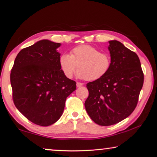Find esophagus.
Here are the masks:
<instances>
[{
	"mask_svg": "<svg viewBox=\"0 0 157 157\" xmlns=\"http://www.w3.org/2000/svg\"><path fill=\"white\" fill-rule=\"evenodd\" d=\"M76 85H77V87H80L83 85V84H82V83H80V82H77Z\"/></svg>",
	"mask_w": 157,
	"mask_h": 157,
	"instance_id": "1",
	"label": "esophagus"
}]
</instances>
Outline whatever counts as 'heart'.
Segmentation results:
<instances>
[{
	"instance_id": "1",
	"label": "heart",
	"mask_w": 157,
	"mask_h": 157,
	"mask_svg": "<svg viewBox=\"0 0 157 157\" xmlns=\"http://www.w3.org/2000/svg\"><path fill=\"white\" fill-rule=\"evenodd\" d=\"M60 68L64 75L71 78L78 66V77L95 81L102 78L111 67V58L91 45H79L73 49L70 55L64 54L60 58Z\"/></svg>"
}]
</instances>
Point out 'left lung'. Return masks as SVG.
<instances>
[{
  "instance_id": "obj_1",
  "label": "left lung",
  "mask_w": 157,
  "mask_h": 157,
  "mask_svg": "<svg viewBox=\"0 0 157 157\" xmlns=\"http://www.w3.org/2000/svg\"><path fill=\"white\" fill-rule=\"evenodd\" d=\"M111 67L102 78L89 82L86 110L95 122L109 126L123 121L134 111L144 84L137 55L116 40L109 41Z\"/></svg>"
}]
</instances>
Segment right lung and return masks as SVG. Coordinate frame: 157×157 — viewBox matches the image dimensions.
Wrapping results in <instances>:
<instances>
[{"mask_svg":"<svg viewBox=\"0 0 157 157\" xmlns=\"http://www.w3.org/2000/svg\"><path fill=\"white\" fill-rule=\"evenodd\" d=\"M61 45L43 39L21 50L15 58L10 79L17 109L33 123L47 127L62 116L67 97L76 82L60 65Z\"/></svg>","mask_w":157,"mask_h":157,"instance_id":"1","label":"right lung"}]
</instances>
